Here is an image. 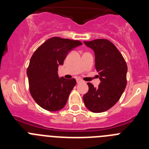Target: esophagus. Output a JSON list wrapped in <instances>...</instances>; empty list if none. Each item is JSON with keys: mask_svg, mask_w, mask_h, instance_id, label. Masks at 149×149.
<instances>
[{"mask_svg": "<svg viewBox=\"0 0 149 149\" xmlns=\"http://www.w3.org/2000/svg\"><path fill=\"white\" fill-rule=\"evenodd\" d=\"M82 80H81V78H77V84H80V83H81L82 82Z\"/></svg>", "mask_w": 149, "mask_h": 149, "instance_id": "1", "label": "esophagus"}]
</instances>
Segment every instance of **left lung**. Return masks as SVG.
Returning <instances> with one entry per match:
<instances>
[{"instance_id": "obj_1", "label": "left lung", "mask_w": 149, "mask_h": 149, "mask_svg": "<svg viewBox=\"0 0 149 149\" xmlns=\"http://www.w3.org/2000/svg\"><path fill=\"white\" fill-rule=\"evenodd\" d=\"M84 42L94 51L95 68L101 84L94 87L91 83H87L89 91L83 99L90 111L102 113L117 103L125 89L127 64L122 54L108 39H98Z\"/></svg>"}]
</instances>
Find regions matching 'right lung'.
Instances as JSON below:
<instances>
[{
    "label": "right lung",
    "instance_id": "1",
    "mask_svg": "<svg viewBox=\"0 0 149 149\" xmlns=\"http://www.w3.org/2000/svg\"><path fill=\"white\" fill-rule=\"evenodd\" d=\"M78 40L52 37L36 50L31 56L27 74L30 93L38 105L48 111L63 109L76 80L59 78V65H63L67 54L81 45Z\"/></svg>",
    "mask_w": 149,
    "mask_h": 149
}]
</instances>
